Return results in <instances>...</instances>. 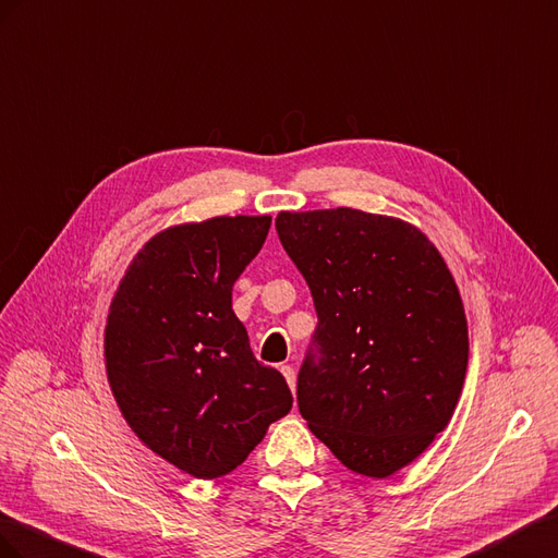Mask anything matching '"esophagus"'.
Returning a JSON list of instances; mask_svg holds the SVG:
<instances>
[{
    "mask_svg": "<svg viewBox=\"0 0 558 558\" xmlns=\"http://www.w3.org/2000/svg\"><path fill=\"white\" fill-rule=\"evenodd\" d=\"M280 372H282V376H284V378H288L290 388L294 390V388H296V372H294V367H290V364H282Z\"/></svg>",
    "mask_w": 558,
    "mask_h": 558,
    "instance_id": "1",
    "label": "esophagus"
}]
</instances>
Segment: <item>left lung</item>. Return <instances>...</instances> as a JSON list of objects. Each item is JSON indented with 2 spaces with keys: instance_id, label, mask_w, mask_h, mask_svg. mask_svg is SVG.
<instances>
[{
  "instance_id": "8db88e82",
  "label": "left lung",
  "mask_w": 558,
  "mask_h": 558,
  "mask_svg": "<svg viewBox=\"0 0 558 558\" xmlns=\"http://www.w3.org/2000/svg\"><path fill=\"white\" fill-rule=\"evenodd\" d=\"M276 229L317 313L301 416L348 470L390 476L447 427L463 390L468 320L449 268L402 219L280 213Z\"/></svg>"
}]
</instances>
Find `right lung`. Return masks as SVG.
Returning <instances> with one entry per match:
<instances>
[{
	"label": "right lung",
	"instance_id": "add662e5",
	"mask_svg": "<svg viewBox=\"0 0 558 558\" xmlns=\"http://www.w3.org/2000/svg\"><path fill=\"white\" fill-rule=\"evenodd\" d=\"M270 217H215L154 235L111 301L105 360L123 418L198 480L235 470L288 416L284 376L254 357L231 292Z\"/></svg>",
	"mask_w": 558,
	"mask_h": 558
}]
</instances>
